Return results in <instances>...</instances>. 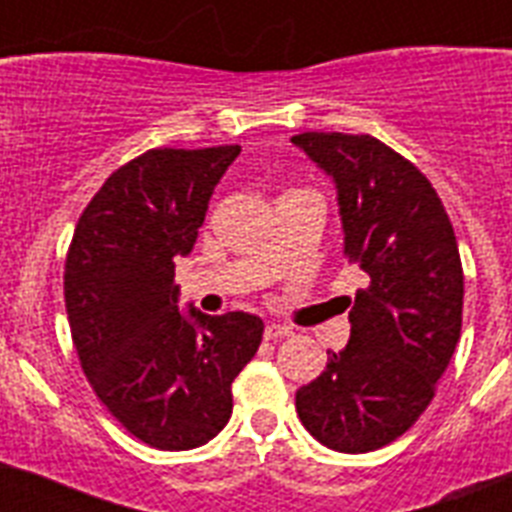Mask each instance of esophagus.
Returning a JSON list of instances; mask_svg holds the SVG:
<instances>
[{"label":"esophagus","mask_w":512,"mask_h":512,"mask_svg":"<svg viewBox=\"0 0 512 512\" xmlns=\"http://www.w3.org/2000/svg\"><path fill=\"white\" fill-rule=\"evenodd\" d=\"M289 336H292V328H289V325L269 323L264 330L266 341H279V338H289Z\"/></svg>","instance_id":"esophagus-1"}]
</instances>
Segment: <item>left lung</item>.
Here are the masks:
<instances>
[{
    "instance_id": "8db88e82",
    "label": "left lung",
    "mask_w": 512,
    "mask_h": 512,
    "mask_svg": "<svg viewBox=\"0 0 512 512\" xmlns=\"http://www.w3.org/2000/svg\"><path fill=\"white\" fill-rule=\"evenodd\" d=\"M292 143L333 176L346 256L369 277L348 312L346 348L297 390V415L328 449L366 454L413 428L454 356L459 246L433 184L382 140L300 133Z\"/></svg>"
}]
</instances>
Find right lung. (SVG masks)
Instances as JSON below:
<instances>
[{"mask_svg": "<svg viewBox=\"0 0 512 512\" xmlns=\"http://www.w3.org/2000/svg\"><path fill=\"white\" fill-rule=\"evenodd\" d=\"M241 146L151 148L107 176L66 253L71 338L102 405L161 451L197 449L233 413V379L259 351L248 312H179L174 259Z\"/></svg>", "mask_w": 512, "mask_h": 512, "instance_id": "add662e5", "label": "right lung"}]
</instances>
